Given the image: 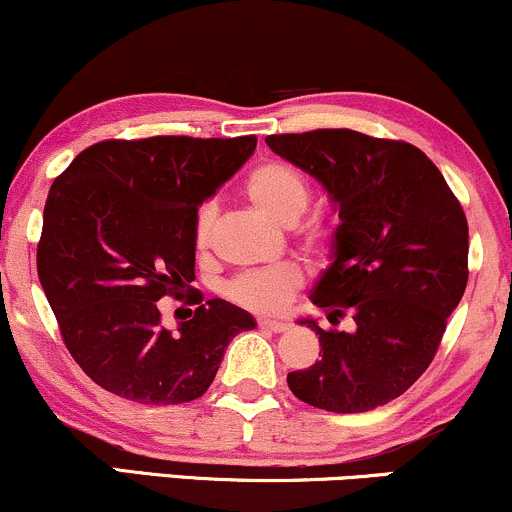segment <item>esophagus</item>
<instances>
[{"instance_id": "esophagus-1", "label": "esophagus", "mask_w": 512, "mask_h": 512, "mask_svg": "<svg viewBox=\"0 0 512 512\" xmlns=\"http://www.w3.org/2000/svg\"><path fill=\"white\" fill-rule=\"evenodd\" d=\"M258 326L266 328V330H273V333H282V330L290 328V323L282 321V318H258Z\"/></svg>"}]
</instances>
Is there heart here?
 Returning <instances> with one entry per match:
<instances>
[{"label": "heart", "mask_w": 512, "mask_h": 512, "mask_svg": "<svg viewBox=\"0 0 512 512\" xmlns=\"http://www.w3.org/2000/svg\"><path fill=\"white\" fill-rule=\"evenodd\" d=\"M244 196L258 213L266 215L268 220L278 222L282 227H292L306 213L311 203V184L297 167L282 160H263L244 177ZM213 203H203L196 210L194 218V244L198 251L208 249L210 234L215 225ZM299 244L304 254L314 261H323L335 246V227L321 218H311L297 227ZM302 285V273L290 263L280 266L251 270L242 273L230 282H225L222 294L232 304L244 306V309L256 311V314H273L280 311L294 292Z\"/></svg>", "instance_id": "obj_1"}]
</instances>
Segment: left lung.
I'll use <instances>...</instances> for the list:
<instances>
[{"mask_svg":"<svg viewBox=\"0 0 512 512\" xmlns=\"http://www.w3.org/2000/svg\"><path fill=\"white\" fill-rule=\"evenodd\" d=\"M266 143L326 186L338 203L335 258L311 302L338 326L323 330L316 364L290 371L306 405L352 414L400 398L434 362L448 316L467 287L470 230L438 167L417 146L352 129L273 134Z\"/></svg>","mask_w":512,"mask_h":512,"instance_id":"obj_1","label":"left lung"}]
</instances>
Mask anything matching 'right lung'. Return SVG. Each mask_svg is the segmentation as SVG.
I'll return each instance as SVG.
<instances>
[{
    "label": "right lung",
    "instance_id": "obj_1",
    "mask_svg": "<svg viewBox=\"0 0 512 512\" xmlns=\"http://www.w3.org/2000/svg\"><path fill=\"white\" fill-rule=\"evenodd\" d=\"M256 136L110 138L54 179L38 278L59 333L90 381L141 405L201 398L227 345L256 326L225 299L189 294L194 316L162 326V297L196 280L194 218L254 153Z\"/></svg>",
    "mask_w": 512,
    "mask_h": 512
}]
</instances>
